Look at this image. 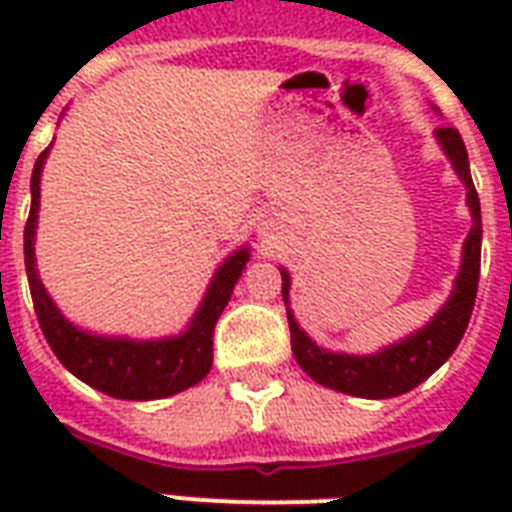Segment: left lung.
Masks as SVG:
<instances>
[{
	"label": "left lung",
	"mask_w": 512,
	"mask_h": 512,
	"mask_svg": "<svg viewBox=\"0 0 512 512\" xmlns=\"http://www.w3.org/2000/svg\"><path fill=\"white\" fill-rule=\"evenodd\" d=\"M436 140L446 159L452 162L454 172L468 188V207L473 215V225L465 244H462L460 273L454 279L452 295L444 308L433 316L422 329L412 332L404 340L393 342L388 348L369 353V356H350V353H335L316 345L297 324L295 313L289 311V279L287 268L281 271V295L287 305L289 332H292V353L297 364L311 380L324 388L340 390L348 396L358 398H393L409 393L425 382L446 358L452 356L460 345L465 329H468L470 313L476 305L478 273H481V201H478L476 185L470 177V162L460 132L454 127H438Z\"/></svg>",
	"instance_id": "8db88e82"
}]
</instances>
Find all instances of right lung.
I'll return each instance as SVG.
<instances>
[{"label":"right lung","mask_w":512,"mask_h":512,"mask_svg":"<svg viewBox=\"0 0 512 512\" xmlns=\"http://www.w3.org/2000/svg\"><path fill=\"white\" fill-rule=\"evenodd\" d=\"M50 148L39 154L31 175V212L23 231V255H26L28 287L34 300L36 319L52 353L68 372L87 382L90 388L124 401H154L175 396L180 390L201 382L212 369V332L220 313L233 295L244 265L249 263V247L241 244L225 257L209 281L199 311L193 313L185 332L159 340H130V337H103L84 332L58 311L36 273L34 239L39 220V183H42L44 159Z\"/></svg>","instance_id":"right-lung-1"}]
</instances>
